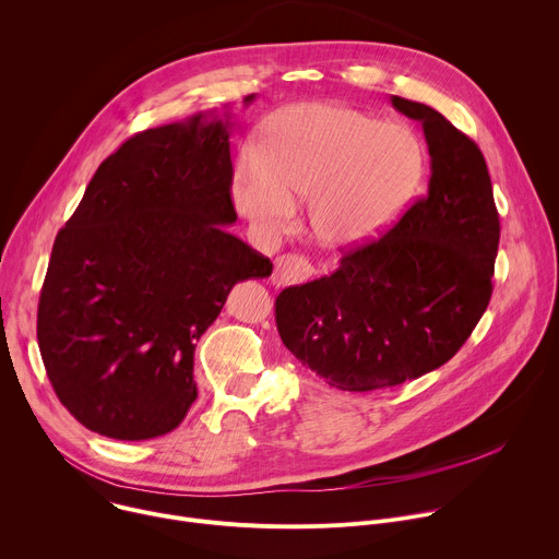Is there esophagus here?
Instances as JSON below:
<instances>
[{"mask_svg": "<svg viewBox=\"0 0 559 559\" xmlns=\"http://www.w3.org/2000/svg\"><path fill=\"white\" fill-rule=\"evenodd\" d=\"M314 269L306 258L299 255H280L275 260V271H273V284L275 286H288V284H299L312 277Z\"/></svg>", "mask_w": 559, "mask_h": 559, "instance_id": "esophagus-1", "label": "esophagus"}]
</instances>
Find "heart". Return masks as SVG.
<instances>
[{
	"mask_svg": "<svg viewBox=\"0 0 559 559\" xmlns=\"http://www.w3.org/2000/svg\"><path fill=\"white\" fill-rule=\"evenodd\" d=\"M425 174L418 136L366 111L301 103L277 111L260 132L255 154L231 180L236 209L266 231L290 225L308 198L310 229L328 249H359L403 213Z\"/></svg>",
	"mask_w": 559,
	"mask_h": 559,
	"instance_id": "1",
	"label": "heart"
}]
</instances>
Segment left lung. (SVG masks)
<instances>
[{
    "label": "left lung",
    "instance_id": "left-lung-1",
    "mask_svg": "<svg viewBox=\"0 0 559 559\" xmlns=\"http://www.w3.org/2000/svg\"><path fill=\"white\" fill-rule=\"evenodd\" d=\"M423 126L431 176L396 225L332 275L284 288V346L348 392L392 388L448 364L491 299L500 219L478 145L429 105L392 96Z\"/></svg>",
    "mask_w": 559,
    "mask_h": 559
}]
</instances>
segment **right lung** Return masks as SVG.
<instances>
[{
	"mask_svg": "<svg viewBox=\"0 0 559 559\" xmlns=\"http://www.w3.org/2000/svg\"><path fill=\"white\" fill-rule=\"evenodd\" d=\"M229 128L195 115L132 136L100 163L57 234L39 350L63 407L100 436L176 429L198 396L195 342L238 282L273 273L227 231L238 219Z\"/></svg>",
	"mask_w": 559,
	"mask_h": 559,
	"instance_id": "obj_1",
	"label": "right lung"
}]
</instances>
